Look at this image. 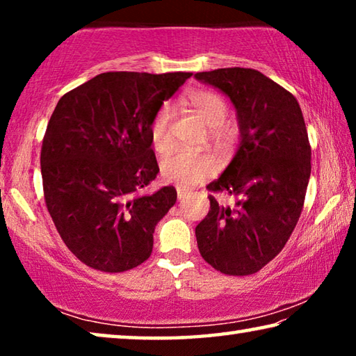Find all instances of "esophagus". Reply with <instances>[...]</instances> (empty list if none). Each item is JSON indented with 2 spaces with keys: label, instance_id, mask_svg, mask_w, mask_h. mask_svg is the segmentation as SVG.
<instances>
[{
  "label": "esophagus",
  "instance_id": "obj_1",
  "mask_svg": "<svg viewBox=\"0 0 356 356\" xmlns=\"http://www.w3.org/2000/svg\"><path fill=\"white\" fill-rule=\"evenodd\" d=\"M186 195H188V190L186 188H184V186H177V200L182 202L185 197H186Z\"/></svg>",
  "mask_w": 356,
  "mask_h": 356
}]
</instances>
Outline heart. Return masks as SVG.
I'll return each instance as SVG.
<instances>
[{"label":"heart","instance_id":"b5f03b06","mask_svg":"<svg viewBox=\"0 0 356 356\" xmlns=\"http://www.w3.org/2000/svg\"><path fill=\"white\" fill-rule=\"evenodd\" d=\"M186 102L197 113L204 122L209 125V134L220 146L231 144L236 136V127L226 122L227 104L222 95L209 89H197L186 95ZM170 106H161L154 114L149 125L150 146L159 154H165L171 146L170 134ZM215 160L209 154H195L190 150H177L176 154L161 161L163 177L182 186H193L213 172Z\"/></svg>","mask_w":356,"mask_h":356}]
</instances>
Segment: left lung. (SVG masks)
<instances>
[{"label":"left lung","instance_id":"1","mask_svg":"<svg viewBox=\"0 0 356 356\" xmlns=\"http://www.w3.org/2000/svg\"><path fill=\"white\" fill-rule=\"evenodd\" d=\"M238 114L240 144L212 193L238 196L222 207L210 195V210L196 226L204 261L232 276L252 275L280 254L293 232L311 176V146L297 99L261 72L243 67L200 72Z\"/></svg>","mask_w":356,"mask_h":356}]
</instances>
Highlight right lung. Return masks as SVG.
<instances>
[{
    "label": "right lung",
    "instance_id": "1",
    "mask_svg": "<svg viewBox=\"0 0 356 356\" xmlns=\"http://www.w3.org/2000/svg\"><path fill=\"white\" fill-rule=\"evenodd\" d=\"M190 72H106L59 99L42 141L44 197L65 246L88 267L127 272L149 259L174 186L140 190L159 174L149 125Z\"/></svg>",
    "mask_w": 356,
    "mask_h": 356
}]
</instances>
